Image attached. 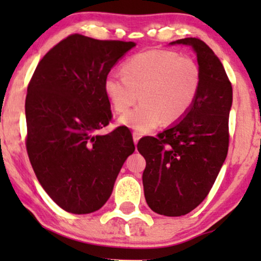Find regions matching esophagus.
Wrapping results in <instances>:
<instances>
[{"label":"esophagus","mask_w":261,"mask_h":261,"mask_svg":"<svg viewBox=\"0 0 261 261\" xmlns=\"http://www.w3.org/2000/svg\"><path fill=\"white\" fill-rule=\"evenodd\" d=\"M133 137H134V142H135V145H137V142H139V140L141 139V134L136 133V131H135V133L133 134Z\"/></svg>","instance_id":"34e87169"}]
</instances>
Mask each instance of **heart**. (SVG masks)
<instances>
[{"instance_id":"1","label":"heart","mask_w":261,"mask_h":261,"mask_svg":"<svg viewBox=\"0 0 261 261\" xmlns=\"http://www.w3.org/2000/svg\"><path fill=\"white\" fill-rule=\"evenodd\" d=\"M121 73L104 80V93L124 126L147 134L162 122L180 121L195 103L201 85V71L194 59L169 50L151 49L128 58Z\"/></svg>"}]
</instances>
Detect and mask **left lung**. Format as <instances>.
I'll return each mask as SVG.
<instances>
[{
	"instance_id": "1",
	"label": "left lung",
	"mask_w": 261,
	"mask_h": 261,
	"mask_svg": "<svg viewBox=\"0 0 261 261\" xmlns=\"http://www.w3.org/2000/svg\"><path fill=\"white\" fill-rule=\"evenodd\" d=\"M170 44L193 46L201 71L197 98L180 121L155 137H145L137 149L146 160L143 190L152 211L182 216L208 195L229 145L232 85L215 53L197 38Z\"/></svg>"
}]
</instances>
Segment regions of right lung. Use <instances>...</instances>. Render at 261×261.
<instances>
[{
  "instance_id": "right-lung-1",
  "label": "right lung",
  "mask_w": 261,
  "mask_h": 261,
  "mask_svg": "<svg viewBox=\"0 0 261 261\" xmlns=\"http://www.w3.org/2000/svg\"><path fill=\"white\" fill-rule=\"evenodd\" d=\"M133 41L68 35L40 60L25 98V146L47 195L65 211H97L108 201L122 164L134 153L126 126L112 120L104 80Z\"/></svg>"
}]
</instances>
